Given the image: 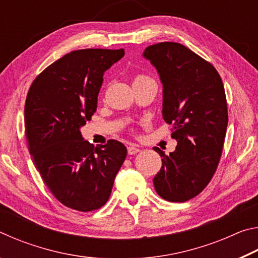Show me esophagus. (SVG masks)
I'll list each match as a JSON object with an SVG mask.
<instances>
[{
	"label": "esophagus",
	"instance_id": "1",
	"mask_svg": "<svg viewBox=\"0 0 258 258\" xmlns=\"http://www.w3.org/2000/svg\"><path fill=\"white\" fill-rule=\"evenodd\" d=\"M140 151V149L139 148L137 147V146H128L127 147V152H128V155H135V154H138V152Z\"/></svg>",
	"mask_w": 258,
	"mask_h": 258
}]
</instances>
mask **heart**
<instances>
[{
	"label": "heart",
	"instance_id": "heart-1",
	"mask_svg": "<svg viewBox=\"0 0 258 258\" xmlns=\"http://www.w3.org/2000/svg\"><path fill=\"white\" fill-rule=\"evenodd\" d=\"M145 78H149V77H147V76H143V75H139V76H137L134 78V81H140V80H145Z\"/></svg>",
	"mask_w": 258,
	"mask_h": 258
}]
</instances>
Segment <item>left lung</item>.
<instances>
[{
  "label": "left lung",
  "instance_id": "left-lung-1",
  "mask_svg": "<svg viewBox=\"0 0 258 258\" xmlns=\"http://www.w3.org/2000/svg\"><path fill=\"white\" fill-rule=\"evenodd\" d=\"M143 56L163 84V118L173 125L175 150L163 157L154 177L161 198L183 203L199 195L215 173L228 126L223 82L212 63L180 43L148 46Z\"/></svg>",
  "mask_w": 258,
  "mask_h": 258
}]
</instances>
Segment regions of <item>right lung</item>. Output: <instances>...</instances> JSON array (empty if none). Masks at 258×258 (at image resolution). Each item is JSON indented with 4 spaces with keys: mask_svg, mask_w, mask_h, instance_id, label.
I'll use <instances>...</instances> for the list:
<instances>
[{
    "mask_svg": "<svg viewBox=\"0 0 258 258\" xmlns=\"http://www.w3.org/2000/svg\"><path fill=\"white\" fill-rule=\"evenodd\" d=\"M124 54L123 49L73 51L35 78L26 98L25 132L35 166L54 197L76 211L108 202L127 155L119 141L98 148L81 133L97 110L104 72Z\"/></svg>",
    "mask_w": 258,
    "mask_h": 258,
    "instance_id": "1",
    "label": "right lung"
}]
</instances>
